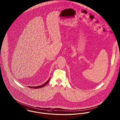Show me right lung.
I'll list each match as a JSON object with an SVG mask.
<instances>
[{"mask_svg": "<svg viewBox=\"0 0 120 120\" xmlns=\"http://www.w3.org/2000/svg\"><path fill=\"white\" fill-rule=\"evenodd\" d=\"M50 78L45 83V84H44L43 85H41V86H35V87H31V86H28V87H30V88H34V89H37V88H41V87H44V86H46L48 83H49V81L50 80Z\"/></svg>", "mask_w": 120, "mask_h": 120, "instance_id": "add662e5", "label": "right lung"}]
</instances>
